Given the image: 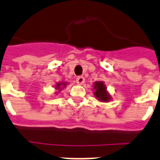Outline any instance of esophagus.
Returning a JSON list of instances; mask_svg holds the SVG:
<instances>
[{
    "mask_svg": "<svg viewBox=\"0 0 160 160\" xmlns=\"http://www.w3.org/2000/svg\"><path fill=\"white\" fill-rule=\"evenodd\" d=\"M76 83L78 84H83L84 83V78L83 76H78L76 78Z\"/></svg>",
    "mask_w": 160,
    "mask_h": 160,
    "instance_id": "obj_1",
    "label": "esophagus"
}]
</instances>
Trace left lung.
Returning a JSON list of instances; mask_svg holds the SVG:
<instances>
[{"instance_id": "obj_1", "label": "left lung", "mask_w": 160, "mask_h": 160, "mask_svg": "<svg viewBox=\"0 0 160 160\" xmlns=\"http://www.w3.org/2000/svg\"><path fill=\"white\" fill-rule=\"evenodd\" d=\"M93 89L95 90L94 95L98 100L102 101V102H107V101L109 100L110 96L108 94L107 91H106V87H105L103 83L97 81V82L94 83Z\"/></svg>"}]
</instances>
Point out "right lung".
<instances>
[{
	"label": "right lung",
	"instance_id": "right-lung-1",
	"mask_svg": "<svg viewBox=\"0 0 160 160\" xmlns=\"http://www.w3.org/2000/svg\"><path fill=\"white\" fill-rule=\"evenodd\" d=\"M61 84H63V86H65L66 84H65V83H61V84H58V85H57V89H59L60 87H61Z\"/></svg>",
	"mask_w": 160,
	"mask_h": 160
}]
</instances>
